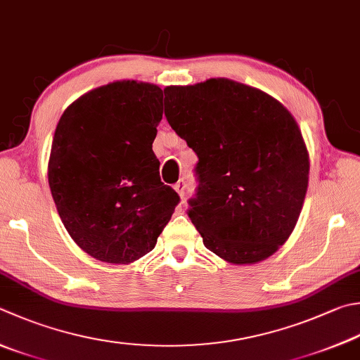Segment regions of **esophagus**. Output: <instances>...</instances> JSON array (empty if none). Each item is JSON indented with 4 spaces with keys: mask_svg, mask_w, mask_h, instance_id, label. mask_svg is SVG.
Listing matches in <instances>:
<instances>
[{
    "mask_svg": "<svg viewBox=\"0 0 360 360\" xmlns=\"http://www.w3.org/2000/svg\"><path fill=\"white\" fill-rule=\"evenodd\" d=\"M185 188H186V183H185V180H179V181L175 183V185H174V189H175V191L179 193V195H180L181 199L185 198Z\"/></svg>",
    "mask_w": 360,
    "mask_h": 360,
    "instance_id": "obj_1",
    "label": "esophagus"
}]
</instances>
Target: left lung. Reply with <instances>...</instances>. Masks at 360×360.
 Returning <instances> with one entry per match:
<instances>
[{"label": "left lung", "instance_id": "obj_1", "mask_svg": "<svg viewBox=\"0 0 360 360\" xmlns=\"http://www.w3.org/2000/svg\"><path fill=\"white\" fill-rule=\"evenodd\" d=\"M165 114L199 158L188 216L205 248L233 264L273 255L293 232L309 185L295 117L268 94L227 78L167 86Z\"/></svg>", "mask_w": 360, "mask_h": 360}]
</instances>
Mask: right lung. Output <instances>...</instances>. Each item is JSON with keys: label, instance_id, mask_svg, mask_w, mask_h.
<instances>
[{"label": "right lung", "instance_id": "obj_1", "mask_svg": "<svg viewBox=\"0 0 360 360\" xmlns=\"http://www.w3.org/2000/svg\"><path fill=\"white\" fill-rule=\"evenodd\" d=\"M162 91L116 81L67 108L53 136L49 183L59 218L94 259L128 264L155 248L180 198L160 180L152 144Z\"/></svg>", "mask_w": 360, "mask_h": 360}]
</instances>
